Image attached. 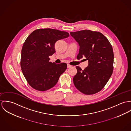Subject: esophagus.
<instances>
[{
	"instance_id": "1",
	"label": "esophagus",
	"mask_w": 131,
	"mask_h": 131,
	"mask_svg": "<svg viewBox=\"0 0 131 131\" xmlns=\"http://www.w3.org/2000/svg\"><path fill=\"white\" fill-rule=\"evenodd\" d=\"M72 67L71 65H69V64H67V68H70V67Z\"/></svg>"
}]
</instances>
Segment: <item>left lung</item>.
<instances>
[{
	"instance_id": "8db88e82",
	"label": "left lung",
	"mask_w": 131,
	"mask_h": 131,
	"mask_svg": "<svg viewBox=\"0 0 131 131\" xmlns=\"http://www.w3.org/2000/svg\"><path fill=\"white\" fill-rule=\"evenodd\" d=\"M80 46L77 58L85 57L88 65L84 70L76 66L73 80L76 88L86 95L96 93L105 86L114 70L112 45L101 32L90 30L70 32Z\"/></svg>"
}]
</instances>
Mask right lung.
I'll use <instances>...</instances> for the list:
<instances>
[{
	"mask_svg": "<svg viewBox=\"0 0 131 131\" xmlns=\"http://www.w3.org/2000/svg\"><path fill=\"white\" fill-rule=\"evenodd\" d=\"M69 36L68 32L58 29H39L33 31L26 40L21 49L20 67L34 89L44 91L54 87L66 70V63H52L49 57L55 53V43Z\"/></svg>",
	"mask_w": 131,
	"mask_h": 131,
	"instance_id": "obj_1",
	"label": "right lung"
}]
</instances>
